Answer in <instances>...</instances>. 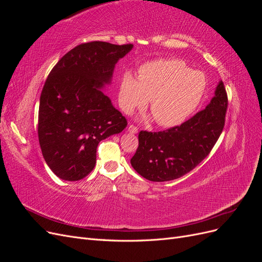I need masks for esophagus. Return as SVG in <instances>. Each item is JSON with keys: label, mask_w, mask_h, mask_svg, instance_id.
<instances>
[{"label": "esophagus", "mask_w": 262, "mask_h": 262, "mask_svg": "<svg viewBox=\"0 0 262 262\" xmlns=\"http://www.w3.org/2000/svg\"><path fill=\"white\" fill-rule=\"evenodd\" d=\"M128 131H129L130 133H138L139 129H138V126H136L134 124H130L129 128H128Z\"/></svg>", "instance_id": "obj_1"}]
</instances>
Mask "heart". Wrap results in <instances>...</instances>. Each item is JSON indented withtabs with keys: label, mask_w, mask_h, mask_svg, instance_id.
<instances>
[{
	"label": "heart",
	"mask_w": 262,
	"mask_h": 262,
	"mask_svg": "<svg viewBox=\"0 0 262 262\" xmlns=\"http://www.w3.org/2000/svg\"><path fill=\"white\" fill-rule=\"evenodd\" d=\"M207 77L192 71L178 59H158L144 63L139 77L131 73L122 76L119 104L125 114L146 105L156 122L169 128L184 122L199 107L205 92Z\"/></svg>",
	"instance_id": "1"
}]
</instances>
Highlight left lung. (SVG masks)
<instances>
[{
    "label": "left lung",
    "mask_w": 262,
    "mask_h": 262,
    "mask_svg": "<svg viewBox=\"0 0 262 262\" xmlns=\"http://www.w3.org/2000/svg\"><path fill=\"white\" fill-rule=\"evenodd\" d=\"M228 99L223 82L207 108L180 125L160 132L141 131L132 167L150 181H169L192 170L215 145L225 124Z\"/></svg>",
    "instance_id": "1"
}]
</instances>
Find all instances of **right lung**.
Wrapping results in <instances>:
<instances>
[{
  "label": "right lung",
  "instance_id": "obj_1",
  "mask_svg": "<svg viewBox=\"0 0 262 262\" xmlns=\"http://www.w3.org/2000/svg\"><path fill=\"white\" fill-rule=\"evenodd\" d=\"M133 45L81 43L53 67L43 85L38 113V139L47 165L68 181L94 169L101 140L128 124L101 91Z\"/></svg>",
  "mask_w": 262,
  "mask_h": 262
}]
</instances>
